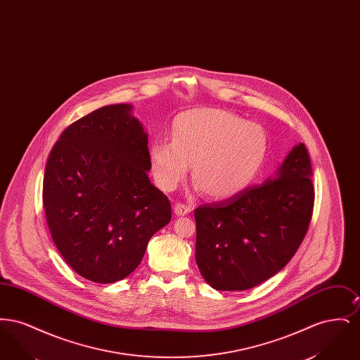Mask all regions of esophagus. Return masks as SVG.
I'll use <instances>...</instances> for the list:
<instances>
[{
	"mask_svg": "<svg viewBox=\"0 0 360 360\" xmlns=\"http://www.w3.org/2000/svg\"><path fill=\"white\" fill-rule=\"evenodd\" d=\"M191 205H188V204H184V202H176L175 205H174V212H175V214L176 216H185V214H188L191 212Z\"/></svg>",
	"mask_w": 360,
	"mask_h": 360,
	"instance_id": "1",
	"label": "esophagus"
}]
</instances>
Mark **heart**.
<instances>
[{
    "label": "heart",
    "mask_w": 360,
    "mask_h": 360,
    "mask_svg": "<svg viewBox=\"0 0 360 360\" xmlns=\"http://www.w3.org/2000/svg\"><path fill=\"white\" fill-rule=\"evenodd\" d=\"M269 148L266 131L223 109H194L172 125V141L150 144V162L158 186L176 188L188 175L214 198H229L252 184Z\"/></svg>",
    "instance_id": "1"
}]
</instances>
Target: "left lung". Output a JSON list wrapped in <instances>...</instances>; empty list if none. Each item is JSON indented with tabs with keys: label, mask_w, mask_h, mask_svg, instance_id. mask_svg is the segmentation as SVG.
Segmentation results:
<instances>
[{
	"label": "left lung",
	"mask_w": 360,
	"mask_h": 360,
	"mask_svg": "<svg viewBox=\"0 0 360 360\" xmlns=\"http://www.w3.org/2000/svg\"><path fill=\"white\" fill-rule=\"evenodd\" d=\"M308 150L300 143L275 179L194 210L195 262L216 290H247L279 273L308 232L314 188Z\"/></svg>",
	"instance_id": "left-lung-1"
}]
</instances>
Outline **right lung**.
I'll use <instances>...</instances> for the list:
<instances>
[{
	"mask_svg": "<svg viewBox=\"0 0 360 360\" xmlns=\"http://www.w3.org/2000/svg\"><path fill=\"white\" fill-rule=\"evenodd\" d=\"M131 109L108 105L72 122L44 170L52 240L77 274L97 283L131 274L172 220L170 200L148 179V139Z\"/></svg>",
	"mask_w": 360,
	"mask_h": 360,
	"instance_id": "add662e5",
	"label": "right lung"
}]
</instances>
